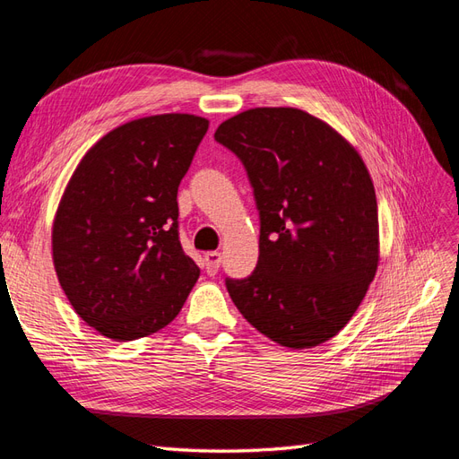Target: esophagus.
<instances>
[{
  "mask_svg": "<svg viewBox=\"0 0 459 459\" xmlns=\"http://www.w3.org/2000/svg\"><path fill=\"white\" fill-rule=\"evenodd\" d=\"M220 262H221V256L218 251H208L204 255V268H206V273L208 275H214L220 268Z\"/></svg>",
  "mask_w": 459,
  "mask_h": 459,
  "instance_id": "esophagus-1",
  "label": "esophagus"
}]
</instances>
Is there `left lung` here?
Masks as SVG:
<instances>
[{
    "mask_svg": "<svg viewBox=\"0 0 459 459\" xmlns=\"http://www.w3.org/2000/svg\"><path fill=\"white\" fill-rule=\"evenodd\" d=\"M214 140L243 162L260 214L255 272L226 280L233 304L287 349L335 337L379 264L377 199L362 157L293 107L248 108L221 122Z\"/></svg>",
    "mask_w": 459,
    "mask_h": 459,
    "instance_id": "8db88e82",
    "label": "left lung"
}]
</instances>
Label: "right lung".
Returning <instances> with one entry per match:
<instances>
[{
  "label": "right lung",
  "instance_id": "add662e5",
  "mask_svg": "<svg viewBox=\"0 0 459 459\" xmlns=\"http://www.w3.org/2000/svg\"><path fill=\"white\" fill-rule=\"evenodd\" d=\"M208 130L155 115L103 135L76 166L53 221V264L68 302L115 341L169 325L199 268L178 233V187Z\"/></svg>",
  "mask_w": 459,
  "mask_h": 459
}]
</instances>
